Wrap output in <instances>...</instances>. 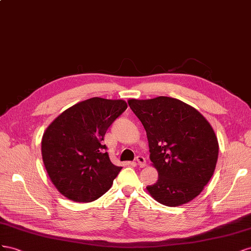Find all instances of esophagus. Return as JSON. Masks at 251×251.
Wrapping results in <instances>:
<instances>
[{
	"label": "esophagus",
	"mask_w": 251,
	"mask_h": 251,
	"mask_svg": "<svg viewBox=\"0 0 251 251\" xmlns=\"http://www.w3.org/2000/svg\"><path fill=\"white\" fill-rule=\"evenodd\" d=\"M137 162H138V165L140 166V167H145L146 166V160H145V157L144 156H142V155H138L137 156Z\"/></svg>",
	"instance_id": "obj_1"
}]
</instances>
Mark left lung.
I'll return each instance as SVG.
<instances>
[{
  "label": "left lung",
  "mask_w": 251,
  "mask_h": 251,
  "mask_svg": "<svg viewBox=\"0 0 251 251\" xmlns=\"http://www.w3.org/2000/svg\"><path fill=\"white\" fill-rule=\"evenodd\" d=\"M144 126L150 161L159 178L147 186L151 197L176 207L202 192L216 169L219 144L211 125L201 113L180 100L157 97L128 101Z\"/></svg>",
  "instance_id": "8db88e82"
}]
</instances>
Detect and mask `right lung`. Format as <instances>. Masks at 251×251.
I'll return each mask as SVG.
<instances>
[{"label": "right lung", "mask_w": 251, "mask_h": 251, "mask_svg": "<svg viewBox=\"0 0 251 251\" xmlns=\"http://www.w3.org/2000/svg\"><path fill=\"white\" fill-rule=\"evenodd\" d=\"M127 108L123 100L91 98L62 112L42 138L50 180L64 197L92 202L108 191L122 167L113 165L104 135Z\"/></svg>", "instance_id": "obj_1"}]
</instances>
